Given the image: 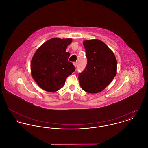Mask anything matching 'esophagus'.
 I'll return each mask as SVG.
<instances>
[{"label":"esophagus","instance_id":"esophagus-1","mask_svg":"<svg viewBox=\"0 0 148 148\" xmlns=\"http://www.w3.org/2000/svg\"><path fill=\"white\" fill-rule=\"evenodd\" d=\"M73 65H74V66H75V67H76V66H77V62H74V63H73Z\"/></svg>","mask_w":148,"mask_h":148}]
</instances>
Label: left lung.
I'll return each mask as SVG.
<instances>
[{"label":"left lung","mask_w":148,"mask_h":148,"mask_svg":"<svg viewBox=\"0 0 148 148\" xmlns=\"http://www.w3.org/2000/svg\"><path fill=\"white\" fill-rule=\"evenodd\" d=\"M87 57V65L79 74L82 89L85 92L95 94L103 91L116 74L117 62L115 56L103 42L99 39L83 42Z\"/></svg>","instance_id":"8db88e82"}]
</instances>
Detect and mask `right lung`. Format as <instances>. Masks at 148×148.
<instances>
[{"mask_svg":"<svg viewBox=\"0 0 148 148\" xmlns=\"http://www.w3.org/2000/svg\"><path fill=\"white\" fill-rule=\"evenodd\" d=\"M72 39L52 38L36 50L31 61V74L45 91L55 92L63 88L66 77L75 71L68 58L67 47Z\"/></svg>","mask_w":148,"mask_h":148,"instance_id":"1","label":"right lung"}]
</instances>
